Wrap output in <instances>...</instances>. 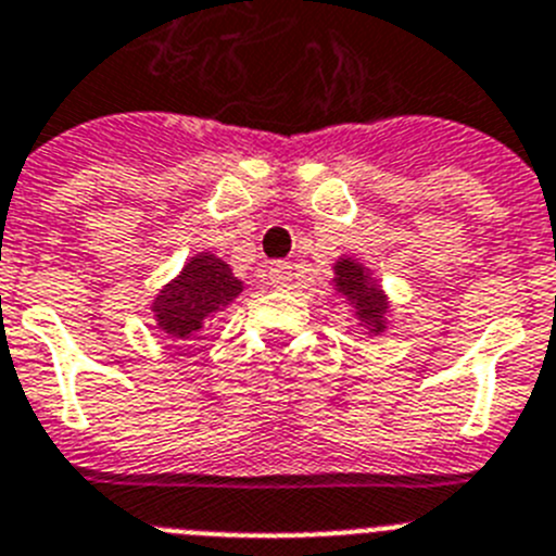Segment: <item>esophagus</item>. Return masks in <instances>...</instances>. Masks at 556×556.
Here are the masks:
<instances>
[{
  "label": "esophagus",
  "instance_id": "obj_1",
  "mask_svg": "<svg viewBox=\"0 0 556 556\" xmlns=\"http://www.w3.org/2000/svg\"><path fill=\"white\" fill-rule=\"evenodd\" d=\"M290 279H293L290 263H271V266H268V282H271L274 288H288Z\"/></svg>",
  "mask_w": 556,
  "mask_h": 556
}]
</instances>
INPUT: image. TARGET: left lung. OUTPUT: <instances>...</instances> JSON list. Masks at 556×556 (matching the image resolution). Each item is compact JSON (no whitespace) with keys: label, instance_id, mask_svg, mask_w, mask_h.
<instances>
[{"label":"left lung","instance_id":"obj_1","mask_svg":"<svg viewBox=\"0 0 556 556\" xmlns=\"http://www.w3.org/2000/svg\"><path fill=\"white\" fill-rule=\"evenodd\" d=\"M332 288L343 302L352 307L357 327L365 329V334L388 332V318H390V299L382 290L379 279L374 271L365 266L363 260L352 257V254H340L332 266Z\"/></svg>","mask_w":556,"mask_h":556}]
</instances>
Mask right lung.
<instances>
[{
	"mask_svg": "<svg viewBox=\"0 0 556 556\" xmlns=\"http://www.w3.org/2000/svg\"><path fill=\"white\" fill-rule=\"evenodd\" d=\"M243 288L247 285L235 277L232 268L218 254L204 249L185 263L172 282L157 290L149 309L160 332L179 343L177 352H185L182 343L197 340L204 324L224 313L241 296Z\"/></svg>",
	"mask_w": 556,
	"mask_h": 556,
	"instance_id": "obj_1",
	"label": "right lung"
}]
</instances>
